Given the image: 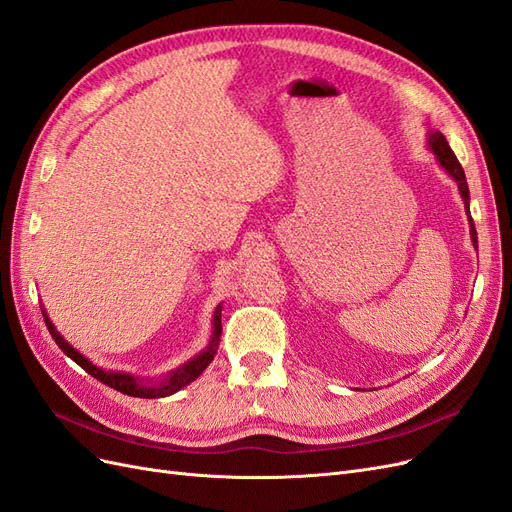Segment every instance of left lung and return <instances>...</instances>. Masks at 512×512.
<instances>
[{"label":"left lung","instance_id":"8db88e82","mask_svg":"<svg viewBox=\"0 0 512 512\" xmlns=\"http://www.w3.org/2000/svg\"><path fill=\"white\" fill-rule=\"evenodd\" d=\"M427 145L431 149L433 156H436L438 164L446 170L448 177H451L457 188H459V194L463 198V205H466V215H468V224H470V239H472V245L478 247V239H476V228H474V222H472V215H470V190H468V181H466V173H463V168L457 160V156L453 153V149L448 147V141L444 138L442 132L438 130H429L427 132Z\"/></svg>","mask_w":512,"mask_h":512}]
</instances>
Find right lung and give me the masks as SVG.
<instances>
[{
    "label": "right lung",
    "mask_w": 512,
    "mask_h": 512,
    "mask_svg": "<svg viewBox=\"0 0 512 512\" xmlns=\"http://www.w3.org/2000/svg\"><path fill=\"white\" fill-rule=\"evenodd\" d=\"M42 316H44V322H46V329H49V333L55 339V344L61 350H64V354H68L76 365H81L89 376H94L102 384L111 386V389H115L123 395L143 397V399L168 397V395L181 391L183 386H188L190 382H194L207 369V365L213 361V356H215V352H218V346H220V335H222V305H218V307H215V312H213V331H211V339H209V344L205 346V350H200L198 354H194L188 363H183L177 369L168 371L166 376L153 380V378L128 374V371H111V369H102V367L94 365L85 354H81L74 346H70L64 339V335H61L55 329V324L51 322V318L46 316L44 305H42Z\"/></svg>",
    "instance_id": "add662e5"
}]
</instances>
